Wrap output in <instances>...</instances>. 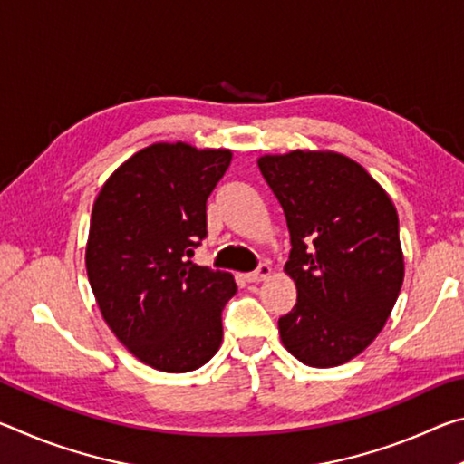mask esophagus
<instances>
[{
	"mask_svg": "<svg viewBox=\"0 0 464 464\" xmlns=\"http://www.w3.org/2000/svg\"><path fill=\"white\" fill-rule=\"evenodd\" d=\"M270 274H272L270 266L268 264H260V266H257V270L247 274V280L249 282H262L266 278H270Z\"/></svg>",
	"mask_w": 464,
	"mask_h": 464,
	"instance_id": "obj_1",
	"label": "esophagus"
}]
</instances>
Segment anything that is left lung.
Instances as JSON below:
<instances>
[{
  "instance_id": "8db88e82",
  "label": "left lung",
  "mask_w": 464,
  "mask_h": 464,
  "mask_svg": "<svg viewBox=\"0 0 464 464\" xmlns=\"http://www.w3.org/2000/svg\"><path fill=\"white\" fill-rule=\"evenodd\" d=\"M257 166L285 210V272L296 304L280 340L303 364L340 366L374 342L403 285L395 204L350 157L334 151L264 155Z\"/></svg>"
}]
</instances>
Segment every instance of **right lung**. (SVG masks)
Returning <instances> with one entry per match:
<instances>
[{
    "mask_svg": "<svg viewBox=\"0 0 464 464\" xmlns=\"http://www.w3.org/2000/svg\"><path fill=\"white\" fill-rule=\"evenodd\" d=\"M229 149L153 143L129 157L92 208L85 268L102 317L140 362L163 372L207 364L237 285L190 262L207 237V200Z\"/></svg>",
    "mask_w": 464,
    "mask_h": 464,
    "instance_id": "obj_1",
    "label": "right lung"
}]
</instances>
